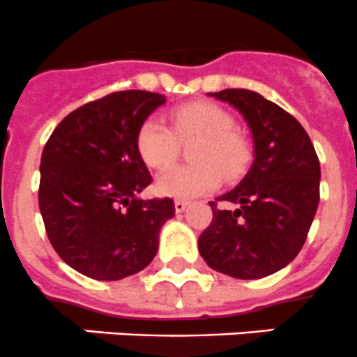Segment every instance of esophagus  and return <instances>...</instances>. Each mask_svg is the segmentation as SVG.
<instances>
[{"label":"esophagus","instance_id":"34e87169","mask_svg":"<svg viewBox=\"0 0 357 357\" xmlns=\"http://www.w3.org/2000/svg\"><path fill=\"white\" fill-rule=\"evenodd\" d=\"M188 202H185V200H176L174 202V208H176V212H185L186 211V207H188Z\"/></svg>","mask_w":357,"mask_h":357}]
</instances>
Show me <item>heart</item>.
<instances>
[{
  "label": "heart",
  "instance_id": "b5f03b06",
  "mask_svg": "<svg viewBox=\"0 0 357 357\" xmlns=\"http://www.w3.org/2000/svg\"><path fill=\"white\" fill-rule=\"evenodd\" d=\"M172 128L157 117L146 119L138 131L136 145L146 165L164 169L176 160L179 139L200 138L192 152L193 165H176L157 178V192L174 199L205 195L221 185V179H236L252 160L250 143L236 131L235 117L222 107L199 102L172 112Z\"/></svg>",
  "mask_w": 357,
  "mask_h": 357
}]
</instances>
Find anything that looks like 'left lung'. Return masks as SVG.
I'll return each instance as SVG.
<instances>
[{
	"mask_svg": "<svg viewBox=\"0 0 357 357\" xmlns=\"http://www.w3.org/2000/svg\"><path fill=\"white\" fill-rule=\"evenodd\" d=\"M208 96L235 107L250 128L254 162L236 188L215 202L199 252L212 269L257 280L290 264L307 238L319 204V160L301 122L250 89ZM218 201L237 205L228 211Z\"/></svg>",
	"mask_w": 357,
	"mask_h": 357,
	"instance_id": "8db88e82",
	"label": "left lung"
}]
</instances>
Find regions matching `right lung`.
Listing matches in <instances>:
<instances>
[{"mask_svg": "<svg viewBox=\"0 0 357 357\" xmlns=\"http://www.w3.org/2000/svg\"><path fill=\"white\" fill-rule=\"evenodd\" d=\"M164 103V95L142 89L110 93L70 112L46 142L39 211L56 254L81 275L114 282L155 257L174 202L138 199L152 176L136 138Z\"/></svg>", "mask_w": 357, "mask_h": 357, "instance_id": "obj_1", "label": "right lung"}]
</instances>
